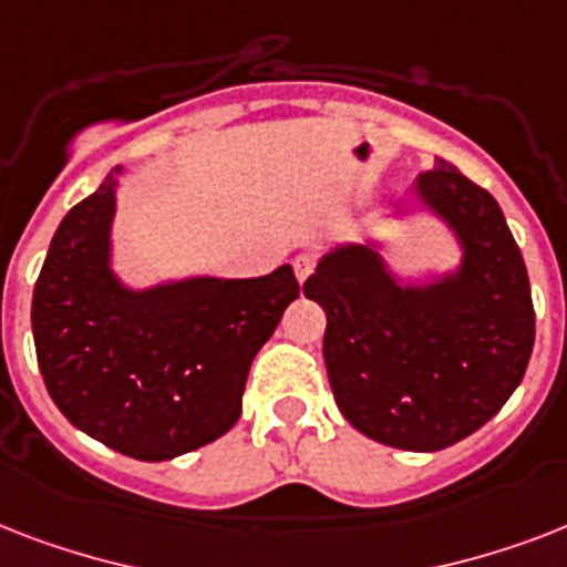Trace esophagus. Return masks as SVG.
Here are the masks:
<instances>
[{
  "mask_svg": "<svg viewBox=\"0 0 567 567\" xmlns=\"http://www.w3.org/2000/svg\"><path fill=\"white\" fill-rule=\"evenodd\" d=\"M311 270H315V261H311V256H297L293 258V276H297V282H306L311 276Z\"/></svg>",
  "mask_w": 567,
  "mask_h": 567,
  "instance_id": "1",
  "label": "esophagus"
}]
</instances>
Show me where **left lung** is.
Segmentation results:
<instances>
[{
	"label": "left lung",
	"mask_w": 567,
	"mask_h": 567,
	"mask_svg": "<svg viewBox=\"0 0 567 567\" xmlns=\"http://www.w3.org/2000/svg\"><path fill=\"white\" fill-rule=\"evenodd\" d=\"M453 235L458 261L405 276L382 240L318 258L306 297L327 311L323 362L336 403L368 439L435 453L488 423L520 385L536 341L529 276L492 194L444 158L394 205Z\"/></svg>",
	"instance_id": "obj_1"
}]
</instances>
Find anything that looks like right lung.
<instances>
[{"label": "right lung", "mask_w": 567, "mask_h": 567, "mask_svg": "<svg viewBox=\"0 0 567 567\" xmlns=\"http://www.w3.org/2000/svg\"><path fill=\"white\" fill-rule=\"evenodd\" d=\"M123 167L58 223L31 297L49 396L84 435L141 462L220 439L240 417L249 364L300 297L291 265L256 279L128 285L114 267Z\"/></svg>", "instance_id": "add662e5"}]
</instances>
